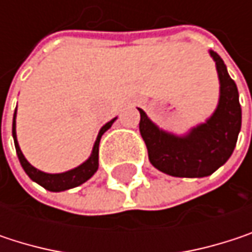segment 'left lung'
Listing matches in <instances>:
<instances>
[{
  "label": "left lung",
  "instance_id": "obj_1",
  "mask_svg": "<svg viewBox=\"0 0 252 252\" xmlns=\"http://www.w3.org/2000/svg\"><path fill=\"white\" fill-rule=\"evenodd\" d=\"M220 81V97L215 114L185 135H175L155 126L140 111V134L146 143L150 163L163 174L178 178L212 175L230 158L241 131V105L235 81L223 60L210 51Z\"/></svg>",
  "mask_w": 252,
  "mask_h": 252
}]
</instances>
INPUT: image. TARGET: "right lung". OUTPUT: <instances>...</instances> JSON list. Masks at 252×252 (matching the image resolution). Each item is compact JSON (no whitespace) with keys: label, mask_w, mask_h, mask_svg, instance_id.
<instances>
[{"label":"right lung","mask_w":252,"mask_h":252,"mask_svg":"<svg viewBox=\"0 0 252 252\" xmlns=\"http://www.w3.org/2000/svg\"><path fill=\"white\" fill-rule=\"evenodd\" d=\"M117 118L111 120L109 123H106L105 126L100 128L99 134H97V138L94 141V146H93V150H92V155L90 158L81 163L80 166H77L71 171H67V172H63V174H46V172H42L39 169H36L34 166H32L26 158L23 156L20 147H19V143H17V135H16V112H14V118H13V138H14V144H16V152H17V156H19V160L25 169V172L29 175V178L34 182H37L39 185H42L45 189L48 191H54V192H58V191H65V189H70V188H74L81 185L83 182H86L87 179H90L92 176L94 175V172L97 171L99 168V141H100V137L103 135L105 131H108L111 126L114 124Z\"/></svg>","instance_id":"add662e5"}]
</instances>
